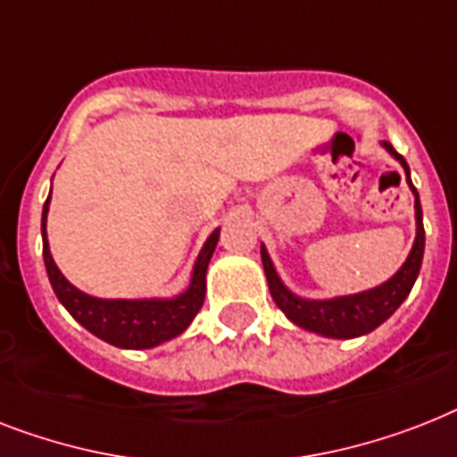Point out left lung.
Listing matches in <instances>:
<instances>
[{
  "label": "left lung",
  "mask_w": 457,
  "mask_h": 457,
  "mask_svg": "<svg viewBox=\"0 0 457 457\" xmlns=\"http://www.w3.org/2000/svg\"><path fill=\"white\" fill-rule=\"evenodd\" d=\"M392 157L402 164L403 173H406V183H409L411 192L415 196V241L411 248L409 258L385 284L376 288L361 293H350V295H336V298H303L298 293H293L291 288L281 281V277L274 270V262L267 253L265 244H261V258L262 267H265L267 287L272 293L274 303L281 312L287 314L288 321H293L305 331L319 333L324 337H337V340H347V337H359L366 333L376 331L378 326L387 321L392 314L396 312V307L402 305L403 300L409 298L411 288H413L418 274H420L422 253H425V228H422V209L418 190L411 183V169L406 164V159L399 152L383 140L380 143Z\"/></svg>",
  "instance_id": "left-lung-1"
}]
</instances>
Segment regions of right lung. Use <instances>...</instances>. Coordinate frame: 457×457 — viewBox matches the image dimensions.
<instances>
[{
  "label": "right lung",
  "mask_w": 457,
  "mask_h": 457,
  "mask_svg": "<svg viewBox=\"0 0 457 457\" xmlns=\"http://www.w3.org/2000/svg\"><path fill=\"white\" fill-rule=\"evenodd\" d=\"M48 204H51V195L42 211L44 265H46L48 281L54 287L55 298L72 314L74 321H79L96 337L121 350H150L178 337L192 324V319L204 305L206 270L220 239V228L213 229L209 239L204 241L192 267L190 284L183 293H178L173 298H96L70 284L55 265L46 237Z\"/></svg>",
  "instance_id": "right-lung-1"
}]
</instances>
